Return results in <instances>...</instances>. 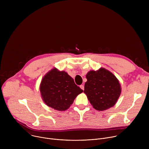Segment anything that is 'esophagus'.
Returning a JSON list of instances; mask_svg holds the SVG:
<instances>
[{
    "instance_id": "obj_1",
    "label": "esophagus",
    "mask_w": 149,
    "mask_h": 149,
    "mask_svg": "<svg viewBox=\"0 0 149 149\" xmlns=\"http://www.w3.org/2000/svg\"><path fill=\"white\" fill-rule=\"evenodd\" d=\"M79 87H80V88H81L82 90H84V85H81V86H80Z\"/></svg>"
}]
</instances>
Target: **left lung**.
I'll return each instance as SVG.
<instances>
[{
	"mask_svg": "<svg viewBox=\"0 0 149 149\" xmlns=\"http://www.w3.org/2000/svg\"><path fill=\"white\" fill-rule=\"evenodd\" d=\"M86 78L84 92L95 110H105L115 105L121 90L114 74L101 68L96 71H90Z\"/></svg>",
	"mask_w": 149,
	"mask_h": 149,
	"instance_id": "left-lung-1",
	"label": "left lung"
}]
</instances>
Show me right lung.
Instances as JSON below:
<instances>
[{
    "label": "right lung",
    "mask_w": 149,
    "mask_h": 149,
    "mask_svg": "<svg viewBox=\"0 0 149 149\" xmlns=\"http://www.w3.org/2000/svg\"><path fill=\"white\" fill-rule=\"evenodd\" d=\"M40 91L48 106L58 111H65L83 90L67 72L54 68L42 79Z\"/></svg>",
    "instance_id": "1"
}]
</instances>
